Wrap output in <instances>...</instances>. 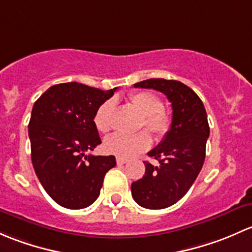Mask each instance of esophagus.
Segmentation results:
<instances>
[{
	"mask_svg": "<svg viewBox=\"0 0 252 252\" xmlns=\"http://www.w3.org/2000/svg\"><path fill=\"white\" fill-rule=\"evenodd\" d=\"M127 161H128V160L125 159V158H120V157H118V158H116V162H118V165H123V164H126Z\"/></svg>",
	"mask_w": 252,
	"mask_h": 252,
	"instance_id": "34e87169",
	"label": "esophagus"
}]
</instances>
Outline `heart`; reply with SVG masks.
Here are the masks:
<instances>
[{
    "instance_id": "1",
    "label": "heart",
    "mask_w": 252,
    "mask_h": 252,
    "mask_svg": "<svg viewBox=\"0 0 252 252\" xmlns=\"http://www.w3.org/2000/svg\"><path fill=\"white\" fill-rule=\"evenodd\" d=\"M129 102L139 114H142L141 126L149 129L157 138H162L171 128V116L162 108V103L154 93L141 91L129 94ZM113 100H107L99 105L94 114V125L98 131L108 132L111 127ZM152 144V138L147 131H141L136 134L114 133L104 141V149L109 154L120 158H129L138 153L144 152Z\"/></svg>"
}]
</instances>
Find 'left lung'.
Segmentation results:
<instances>
[{"mask_svg": "<svg viewBox=\"0 0 252 252\" xmlns=\"http://www.w3.org/2000/svg\"><path fill=\"white\" fill-rule=\"evenodd\" d=\"M133 87L162 92L172 107L170 131L148 153L159 165L145 161V175L131 186L132 196L142 207L165 209L186 195L203 167L210 134L206 110L198 94L176 80L149 79Z\"/></svg>", "mask_w": 252, "mask_h": 252, "instance_id": "8db88e82", "label": "left lung"}]
</instances>
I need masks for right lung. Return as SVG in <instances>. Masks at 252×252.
<instances>
[{
    "label": "right lung",
    "instance_id": "obj_1",
    "mask_svg": "<svg viewBox=\"0 0 252 252\" xmlns=\"http://www.w3.org/2000/svg\"><path fill=\"white\" fill-rule=\"evenodd\" d=\"M109 91L79 82L49 87L35 102L29 123L31 161L47 194L61 206L85 209L99 196L105 173L115 157L86 155L102 143L94 125Z\"/></svg>",
    "mask_w": 252,
    "mask_h": 252
}]
</instances>
